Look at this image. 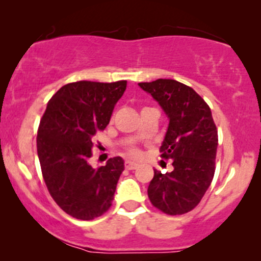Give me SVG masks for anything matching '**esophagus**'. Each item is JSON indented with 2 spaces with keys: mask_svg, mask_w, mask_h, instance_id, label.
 <instances>
[{
  "mask_svg": "<svg viewBox=\"0 0 261 261\" xmlns=\"http://www.w3.org/2000/svg\"><path fill=\"white\" fill-rule=\"evenodd\" d=\"M137 167H139V164L135 163L133 161H125V168L128 169V170H133V169H136Z\"/></svg>",
  "mask_w": 261,
  "mask_h": 261,
  "instance_id": "34e87169",
  "label": "esophagus"
}]
</instances>
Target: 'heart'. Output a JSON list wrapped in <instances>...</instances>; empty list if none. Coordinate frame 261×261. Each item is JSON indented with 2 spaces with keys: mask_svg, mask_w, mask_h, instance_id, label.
Returning a JSON list of instances; mask_svg holds the SVG:
<instances>
[{
  "mask_svg": "<svg viewBox=\"0 0 261 261\" xmlns=\"http://www.w3.org/2000/svg\"><path fill=\"white\" fill-rule=\"evenodd\" d=\"M133 153H134V154H137V152H136V151H134V152H133Z\"/></svg>",
  "mask_w": 261,
  "mask_h": 261,
  "instance_id": "1",
  "label": "heart"
}]
</instances>
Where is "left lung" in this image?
<instances>
[{
  "mask_svg": "<svg viewBox=\"0 0 261 261\" xmlns=\"http://www.w3.org/2000/svg\"><path fill=\"white\" fill-rule=\"evenodd\" d=\"M139 86L160 104L169 124L161 146L174 169H154L147 193L152 205L167 215H182L201 201L215 174L218 146L211 109L190 87L175 80H155Z\"/></svg>",
  "mask_w": 261,
  "mask_h": 261,
  "instance_id": "obj_1",
  "label": "left lung"
}]
</instances>
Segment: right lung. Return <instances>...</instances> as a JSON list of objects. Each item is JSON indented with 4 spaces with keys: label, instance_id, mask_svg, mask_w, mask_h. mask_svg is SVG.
Listing matches in <instances>:
<instances>
[{
    "label": "right lung",
    "instance_id": "right-lung-1",
    "mask_svg": "<svg viewBox=\"0 0 261 261\" xmlns=\"http://www.w3.org/2000/svg\"><path fill=\"white\" fill-rule=\"evenodd\" d=\"M126 83H68L53 95L40 120L37 148L45 184L60 207L77 220L99 217L112 206L124 160L110 158L97 169L88 160L93 136L109 124Z\"/></svg>",
    "mask_w": 261,
    "mask_h": 261
}]
</instances>
